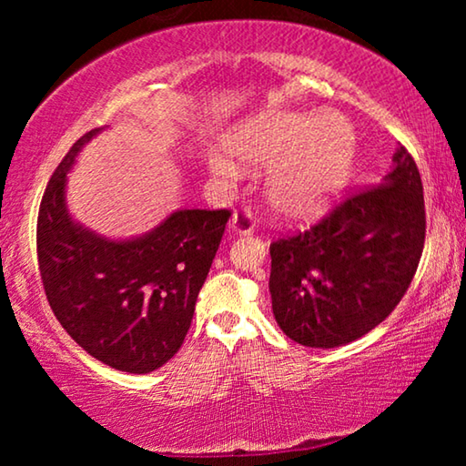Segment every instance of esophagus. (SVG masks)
Masks as SVG:
<instances>
[{"instance_id": "34e87169", "label": "esophagus", "mask_w": 466, "mask_h": 466, "mask_svg": "<svg viewBox=\"0 0 466 466\" xmlns=\"http://www.w3.org/2000/svg\"><path fill=\"white\" fill-rule=\"evenodd\" d=\"M255 228H257V219L250 208H240L238 211H234L232 222H230V230L234 234H250Z\"/></svg>"}]
</instances>
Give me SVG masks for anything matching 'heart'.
Returning <instances> with one entry per match:
<instances>
[{"label":"heart","mask_w":466,"mask_h":466,"mask_svg":"<svg viewBox=\"0 0 466 466\" xmlns=\"http://www.w3.org/2000/svg\"><path fill=\"white\" fill-rule=\"evenodd\" d=\"M353 136L339 115L281 113L252 123L232 141V152L248 164H273L267 199L281 216L306 219L320 214L339 193L350 168ZM211 168L236 177L238 167L211 154Z\"/></svg>","instance_id":"heart-1"}]
</instances>
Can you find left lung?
I'll return each mask as SVG.
<instances>
[{"label": "left lung", "instance_id": "8db88e82", "mask_svg": "<svg viewBox=\"0 0 466 466\" xmlns=\"http://www.w3.org/2000/svg\"><path fill=\"white\" fill-rule=\"evenodd\" d=\"M425 203L405 146L380 185L347 195L309 230L269 247V291L279 329L306 347L364 337L397 309L420 265Z\"/></svg>", "mask_w": 466, "mask_h": 466}]
</instances>
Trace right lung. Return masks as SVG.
I'll use <instances>...</instances> for the list:
<instances>
[{"label": "right lung", "mask_w": 466, "mask_h": 466, "mask_svg": "<svg viewBox=\"0 0 466 466\" xmlns=\"http://www.w3.org/2000/svg\"><path fill=\"white\" fill-rule=\"evenodd\" d=\"M72 146L45 188L36 222L38 269L61 327L102 364L147 374L180 350L230 209H180L136 240H106L74 224L66 178Z\"/></svg>", "instance_id": "1"}]
</instances>
